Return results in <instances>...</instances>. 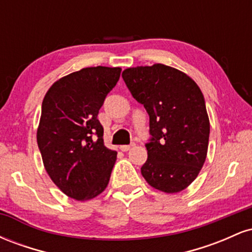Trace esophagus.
<instances>
[{
    "instance_id": "34e87169",
    "label": "esophagus",
    "mask_w": 252,
    "mask_h": 252,
    "mask_svg": "<svg viewBox=\"0 0 252 252\" xmlns=\"http://www.w3.org/2000/svg\"><path fill=\"white\" fill-rule=\"evenodd\" d=\"M134 146H135L134 143H132V144H129V146H128V144H126V146H121V147H120V149L122 150V152H128V150L131 149L132 147H134Z\"/></svg>"
}]
</instances>
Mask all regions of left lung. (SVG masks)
<instances>
[{
  "mask_svg": "<svg viewBox=\"0 0 252 252\" xmlns=\"http://www.w3.org/2000/svg\"><path fill=\"white\" fill-rule=\"evenodd\" d=\"M122 77L149 115L143 178L158 190L180 192L206 160L210 121L200 89L186 73L162 63L126 68Z\"/></svg>",
  "mask_w": 252,
  "mask_h": 252,
  "instance_id": "8db88e82",
  "label": "left lung"
}]
</instances>
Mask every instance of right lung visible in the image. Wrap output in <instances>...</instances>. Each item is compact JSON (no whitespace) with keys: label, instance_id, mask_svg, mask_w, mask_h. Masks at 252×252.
<instances>
[{"label":"right lung","instance_id":"1","mask_svg":"<svg viewBox=\"0 0 252 252\" xmlns=\"http://www.w3.org/2000/svg\"><path fill=\"white\" fill-rule=\"evenodd\" d=\"M121 67H86L63 77L46 94L36 132L43 166L70 198L90 200L108 186L117 153L104 146L98 112Z\"/></svg>","mask_w":252,"mask_h":252}]
</instances>
